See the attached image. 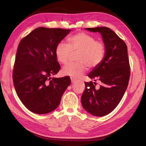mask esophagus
<instances>
[{
	"label": "esophagus",
	"instance_id": "obj_1",
	"mask_svg": "<svg viewBox=\"0 0 146 146\" xmlns=\"http://www.w3.org/2000/svg\"><path fill=\"white\" fill-rule=\"evenodd\" d=\"M70 80H71V82H72V83L76 82V79H75V78H73V77H70Z\"/></svg>",
	"mask_w": 146,
	"mask_h": 146
}]
</instances>
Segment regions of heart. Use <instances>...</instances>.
<instances>
[{"mask_svg":"<svg viewBox=\"0 0 146 146\" xmlns=\"http://www.w3.org/2000/svg\"><path fill=\"white\" fill-rule=\"evenodd\" d=\"M71 52H78L77 63H69L61 70L64 76L78 78L87 70L98 66L105 56V46L100 41L95 40L91 35L85 32H80L69 38L68 44L59 42L55 48V56L60 63L68 62Z\"/></svg>","mask_w":146,"mask_h":146,"instance_id":"obj_1","label":"heart"}]
</instances>
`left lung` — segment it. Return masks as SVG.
<instances>
[{
	"instance_id": "8db88e82",
	"label": "left lung",
	"mask_w": 146,
	"mask_h": 146,
	"mask_svg": "<svg viewBox=\"0 0 146 146\" xmlns=\"http://www.w3.org/2000/svg\"><path fill=\"white\" fill-rule=\"evenodd\" d=\"M85 30L101 35L105 56L102 61L88 75L95 82H101L100 88L96 89L91 81L85 82L81 102L88 113L96 116H104L117 107L127 88L130 74L127 47L125 42L108 27ZM94 84L96 85L95 82Z\"/></svg>"
}]
</instances>
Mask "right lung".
Instances as JSON below:
<instances>
[{"mask_svg":"<svg viewBox=\"0 0 146 146\" xmlns=\"http://www.w3.org/2000/svg\"><path fill=\"white\" fill-rule=\"evenodd\" d=\"M70 31L38 27L19 44L13 80L17 96L30 111L42 114L54 111L70 85L69 76H52L60 69L55 56L56 46Z\"/></svg>","mask_w":146,"mask_h":146,"instance_id":"1","label":"right lung"}]
</instances>
